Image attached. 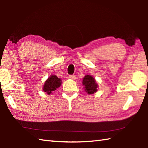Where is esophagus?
<instances>
[{
	"label": "esophagus",
	"mask_w": 148,
	"mask_h": 148,
	"mask_svg": "<svg viewBox=\"0 0 148 148\" xmlns=\"http://www.w3.org/2000/svg\"><path fill=\"white\" fill-rule=\"evenodd\" d=\"M69 78H70V79H72V80H75V79H76L77 77H76V75H70V76H69Z\"/></svg>",
	"instance_id": "obj_1"
}]
</instances>
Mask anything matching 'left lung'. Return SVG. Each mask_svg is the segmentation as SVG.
I'll return each mask as SVG.
<instances>
[{
  "label": "left lung",
  "mask_w": 148,
  "mask_h": 148,
  "mask_svg": "<svg viewBox=\"0 0 148 148\" xmlns=\"http://www.w3.org/2000/svg\"><path fill=\"white\" fill-rule=\"evenodd\" d=\"M82 84L84 86V90L88 95L94 94L95 92H96L98 91V84L95 78L91 75H86L83 78Z\"/></svg>",
  "instance_id": "obj_1"
}]
</instances>
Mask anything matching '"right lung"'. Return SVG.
<instances>
[{
	"mask_svg": "<svg viewBox=\"0 0 148 148\" xmlns=\"http://www.w3.org/2000/svg\"><path fill=\"white\" fill-rule=\"evenodd\" d=\"M61 78L57 77L55 75H52L45 81L43 90L48 95H50L61 85Z\"/></svg>",
	"mask_w": 148,
	"mask_h": 148,
	"instance_id": "right-lung-1",
	"label": "right lung"
}]
</instances>
